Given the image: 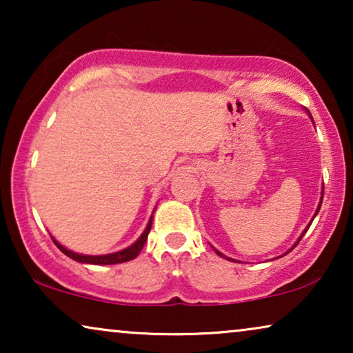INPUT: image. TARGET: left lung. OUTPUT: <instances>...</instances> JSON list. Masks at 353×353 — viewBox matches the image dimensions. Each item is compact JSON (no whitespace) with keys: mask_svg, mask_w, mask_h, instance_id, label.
<instances>
[{"mask_svg":"<svg viewBox=\"0 0 353 353\" xmlns=\"http://www.w3.org/2000/svg\"><path fill=\"white\" fill-rule=\"evenodd\" d=\"M307 114H308V110H307ZM308 115H310V114H308ZM310 119H312V115H310ZM312 120H313V119H312ZM323 192H325V190H321V197H320V204H318V207H316V210H315V215H313V219H315V216H316V214H318V212H320V207H321V202H323ZM313 219H312V221H313ZM312 221H310V223H308V225H307V228L302 231V234H301V236H299V239L296 241V243H294V245H292V248H291V249H289L286 254H289V252H291V250H292L294 248H296V245L299 244V241H301V239L303 238V234H305V233H307V230H308V228H310ZM214 250H215V252H216V255H220V257H223V259H226V260H230V262H236V260H234V259H230V257H226V255H223V254H221V252H219V250H216V249H214ZM286 254H284V255H286ZM279 257H283V255H279Z\"/></svg>","mask_w":353,"mask_h":353,"instance_id":"8db88e82","label":"left lung"}]
</instances>
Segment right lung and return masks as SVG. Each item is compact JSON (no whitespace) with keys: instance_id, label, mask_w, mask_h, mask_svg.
<instances>
[{"instance_id":"1","label":"right lung","mask_w":353,"mask_h":353,"mask_svg":"<svg viewBox=\"0 0 353 353\" xmlns=\"http://www.w3.org/2000/svg\"><path fill=\"white\" fill-rule=\"evenodd\" d=\"M151 226H152V215L151 219H149L146 228H144L143 234L139 236V238L134 241L132 245H128V248H125L122 250H119V252H112V254H104V255H85V254H77L74 250L67 249L62 245L59 241H54V244L59 248V250L62 254H65L67 257H70L72 260H75V262H80V263H90V265H115V263H123V262H128V260H133L138 257V254L141 252V249L144 248V243L148 241V234L149 231H151Z\"/></svg>"}]
</instances>
